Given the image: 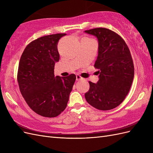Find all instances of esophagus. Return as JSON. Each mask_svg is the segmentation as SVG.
<instances>
[{"label":"esophagus","mask_w":153,"mask_h":153,"mask_svg":"<svg viewBox=\"0 0 153 153\" xmlns=\"http://www.w3.org/2000/svg\"><path fill=\"white\" fill-rule=\"evenodd\" d=\"M76 80L77 81H79V80H81L84 79V78H83L80 75H76Z\"/></svg>","instance_id":"obj_1"}]
</instances>
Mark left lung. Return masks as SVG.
<instances>
[{
  "mask_svg": "<svg viewBox=\"0 0 153 153\" xmlns=\"http://www.w3.org/2000/svg\"><path fill=\"white\" fill-rule=\"evenodd\" d=\"M98 40V55L94 68L98 69L97 84L89 82L85 94L88 103L100 110H109L121 104L130 89L134 65L124 40L110 29L99 27L85 30Z\"/></svg>",
  "mask_w": 153,
  "mask_h": 153,
  "instance_id": "1",
  "label": "left lung"
}]
</instances>
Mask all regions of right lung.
Listing matches in <instances>:
<instances>
[{
    "label": "right lung",
    "instance_id": "add662e5",
    "mask_svg": "<svg viewBox=\"0 0 153 153\" xmlns=\"http://www.w3.org/2000/svg\"><path fill=\"white\" fill-rule=\"evenodd\" d=\"M66 34H55L32 41L22 53L17 80L22 96L34 112L45 117H57L65 110L76 80L75 74L54 76L59 61V40Z\"/></svg>",
    "mask_w": 153,
    "mask_h": 153
}]
</instances>
